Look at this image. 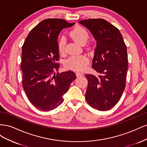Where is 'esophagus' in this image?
Segmentation results:
<instances>
[{"mask_svg": "<svg viewBox=\"0 0 147 147\" xmlns=\"http://www.w3.org/2000/svg\"><path fill=\"white\" fill-rule=\"evenodd\" d=\"M76 75H77V77H81V76H83V74L82 73V72H77Z\"/></svg>", "mask_w": 147, "mask_h": 147, "instance_id": "34e87169", "label": "esophagus"}]
</instances>
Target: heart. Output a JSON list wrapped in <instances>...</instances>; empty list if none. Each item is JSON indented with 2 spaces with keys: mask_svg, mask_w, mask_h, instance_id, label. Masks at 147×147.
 Returning a JSON list of instances; mask_svg holds the SVG:
<instances>
[{
  "mask_svg": "<svg viewBox=\"0 0 147 147\" xmlns=\"http://www.w3.org/2000/svg\"><path fill=\"white\" fill-rule=\"evenodd\" d=\"M70 36L75 42L80 45H84L89 38L88 31L82 26H77L70 32ZM65 39L64 37H61L57 43L58 50L63 53L65 51ZM89 63L88 57L84 55H73L70 56L65 61V65L74 70H83L86 67Z\"/></svg>",
  "mask_w": 147,
  "mask_h": 147,
  "instance_id": "obj_1",
  "label": "heart"
}]
</instances>
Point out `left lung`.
Instances as JSON below:
<instances>
[{
    "label": "left lung",
    "instance_id": "left-lung-1",
    "mask_svg": "<svg viewBox=\"0 0 147 147\" xmlns=\"http://www.w3.org/2000/svg\"><path fill=\"white\" fill-rule=\"evenodd\" d=\"M78 23L89 29L97 41L92 67L99 75L86 74V100L93 108L105 111L117 104L126 86L127 72L126 46L119 30L103 19Z\"/></svg>",
    "mask_w": 147,
    "mask_h": 147
}]
</instances>
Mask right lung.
Returning a JSON list of instances; mask_svg holds the SVG:
<instances>
[{
    "instance_id": "1",
    "label": "right lung",
    "mask_w": 147,
    "mask_h": 147,
    "mask_svg": "<svg viewBox=\"0 0 147 147\" xmlns=\"http://www.w3.org/2000/svg\"><path fill=\"white\" fill-rule=\"evenodd\" d=\"M63 19H47L34 27L22 47L23 86L30 102L42 111L57 108L75 78L73 71L56 74L59 55L57 38L61 30L74 25Z\"/></svg>"
}]
</instances>
